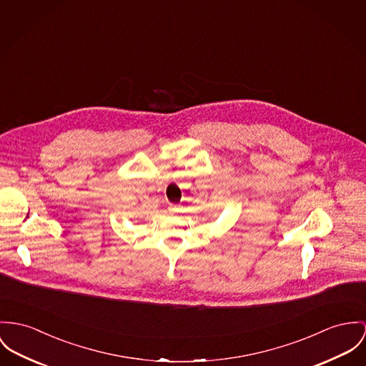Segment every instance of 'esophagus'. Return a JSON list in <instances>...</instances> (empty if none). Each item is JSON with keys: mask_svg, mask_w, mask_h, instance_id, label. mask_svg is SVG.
<instances>
[{"mask_svg": "<svg viewBox=\"0 0 366 366\" xmlns=\"http://www.w3.org/2000/svg\"><path fill=\"white\" fill-rule=\"evenodd\" d=\"M169 212L171 213H175V212H178V204H174V203H169Z\"/></svg>", "mask_w": 366, "mask_h": 366, "instance_id": "34e87169", "label": "esophagus"}]
</instances>
